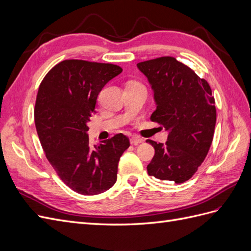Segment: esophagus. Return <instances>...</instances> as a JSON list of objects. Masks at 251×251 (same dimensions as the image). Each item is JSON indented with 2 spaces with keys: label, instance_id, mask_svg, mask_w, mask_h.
<instances>
[{
  "label": "esophagus",
  "instance_id": "esophagus-1",
  "mask_svg": "<svg viewBox=\"0 0 251 251\" xmlns=\"http://www.w3.org/2000/svg\"><path fill=\"white\" fill-rule=\"evenodd\" d=\"M130 141H131L132 144H134V146H137V144L143 142V139L140 138V137H138V136H134V137L131 138Z\"/></svg>",
  "mask_w": 251,
  "mask_h": 251
}]
</instances>
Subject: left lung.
<instances>
[{
    "label": "left lung",
    "mask_w": 251,
    "mask_h": 251,
    "mask_svg": "<svg viewBox=\"0 0 251 251\" xmlns=\"http://www.w3.org/2000/svg\"><path fill=\"white\" fill-rule=\"evenodd\" d=\"M157 104L151 120L169 132L168 141L147 140L155 149L150 176L183 183L206 157L214 138L217 112L208 82L172 56L137 64Z\"/></svg>",
    "instance_id": "obj_1"
}]
</instances>
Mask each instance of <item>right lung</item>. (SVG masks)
Instances as JSON below:
<instances>
[{"label": "right lung", "instance_id": "1", "mask_svg": "<svg viewBox=\"0 0 251 251\" xmlns=\"http://www.w3.org/2000/svg\"><path fill=\"white\" fill-rule=\"evenodd\" d=\"M121 72L116 65L67 59L47 73L37 92L34 120L43 150L59 178L80 195L115 184L119 159L130 147L121 133L94 147L88 136L98 94Z\"/></svg>", "mask_w": 251, "mask_h": 251}]
</instances>
